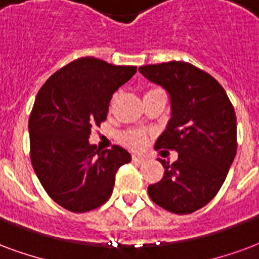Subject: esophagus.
<instances>
[{"label": "esophagus", "mask_w": 259, "mask_h": 259, "mask_svg": "<svg viewBox=\"0 0 259 259\" xmlns=\"http://www.w3.org/2000/svg\"><path fill=\"white\" fill-rule=\"evenodd\" d=\"M132 160H133L135 163H143V162H145V158L144 156H139V155H133V156H132Z\"/></svg>", "instance_id": "obj_1"}]
</instances>
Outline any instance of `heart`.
I'll return each instance as SVG.
<instances>
[{
  "mask_svg": "<svg viewBox=\"0 0 259 259\" xmlns=\"http://www.w3.org/2000/svg\"><path fill=\"white\" fill-rule=\"evenodd\" d=\"M155 89H159V88H152L149 91H155ZM119 141L120 144H123L130 149H141L147 143V136L140 130H124L119 135Z\"/></svg>",
  "mask_w": 259,
  "mask_h": 259,
  "instance_id": "1",
  "label": "heart"
}]
</instances>
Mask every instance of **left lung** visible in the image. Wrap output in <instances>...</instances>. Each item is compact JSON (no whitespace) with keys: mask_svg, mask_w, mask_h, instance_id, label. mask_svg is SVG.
Wrapping results in <instances>:
<instances>
[{"mask_svg":"<svg viewBox=\"0 0 259 259\" xmlns=\"http://www.w3.org/2000/svg\"><path fill=\"white\" fill-rule=\"evenodd\" d=\"M171 99V119L155 148L177 151L173 163L148 187L149 198L174 214H191L211 200L227 178L237 149L236 114L215 78L185 61L140 67Z\"/></svg>","mask_w":259,"mask_h":259,"instance_id":"1","label":"left lung"}]
</instances>
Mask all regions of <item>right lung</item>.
<instances>
[{"instance_id": "right-lung-1", "label": "right lung", "mask_w": 259, "mask_h": 259, "mask_svg": "<svg viewBox=\"0 0 259 259\" xmlns=\"http://www.w3.org/2000/svg\"><path fill=\"white\" fill-rule=\"evenodd\" d=\"M136 71L81 57L52 74L38 92L28 119L30 158L44 189L68 211L104 204L118 168L130 162L119 145L100 151L88 140L92 127L107 119L112 95Z\"/></svg>"}]
</instances>
